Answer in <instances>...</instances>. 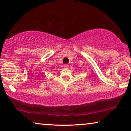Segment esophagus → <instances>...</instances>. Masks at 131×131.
Wrapping results in <instances>:
<instances>
[{
	"mask_svg": "<svg viewBox=\"0 0 131 131\" xmlns=\"http://www.w3.org/2000/svg\"><path fill=\"white\" fill-rule=\"evenodd\" d=\"M68 67H69V66H68V64H64V68H68Z\"/></svg>",
	"mask_w": 131,
	"mask_h": 131,
	"instance_id": "34e87169",
	"label": "esophagus"
}]
</instances>
